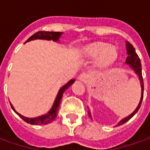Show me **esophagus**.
Returning <instances> with one entry per match:
<instances>
[{
  "instance_id": "esophagus-1",
  "label": "esophagus",
  "mask_w": 150,
  "mask_h": 150,
  "mask_svg": "<svg viewBox=\"0 0 150 150\" xmlns=\"http://www.w3.org/2000/svg\"><path fill=\"white\" fill-rule=\"evenodd\" d=\"M78 79L80 80V81L85 83V82H87V80H88V75L87 74V73H85V72H83V73H81L80 75H79Z\"/></svg>"
}]
</instances>
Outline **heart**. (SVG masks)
<instances>
[{"label": "heart", "instance_id": "heart-1", "mask_svg": "<svg viewBox=\"0 0 150 150\" xmlns=\"http://www.w3.org/2000/svg\"><path fill=\"white\" fill-rule=\"evenodd\" d=\"M83 55L91 59L100 57L99 63L103 68L107 67L117 58V50L115 47L108 46L107 44L95 42L89 44L83 50Z\"/></svg>", "mask_w": 150, "mask_h": 150}]
</instances>
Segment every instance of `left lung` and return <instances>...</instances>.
I'll return each instance as SVG.
<instances>
[{
  "label": "left lung",
  "instance_id": "obj_1",
  "mask_svg": "<svg viewBox=\"0 0 150 150\" xmlns=\"http://www.w3.org/2000/svg\"><path fill=\"white\" fill-rule=\"evenodd\" d=\"M126 50H127V54L128 57L126 59L125 63L130 67V68L132 69L133 71L135 72L137 75H138V78L140 79V83H141V87H142V96H141V100L139 102L138 106L137 107L135 111L132 113H131L129 116H126L125 118L122 119L120 121L116 126L122 125L123 124H125L127 122L128 120L132 118V116L135 115L136 113L137 112V111L139 110V108L142 105V100H143V95H144V83H143V78H142V63H141V60L139 59L137 54L136 53V50L134 49V47L132 46L131 43H129V42H126ZM88 115L91 118V112H88Z\"/></svg>",
  "mask_w": 150,
  "mask_h": 150
}]
</instances>
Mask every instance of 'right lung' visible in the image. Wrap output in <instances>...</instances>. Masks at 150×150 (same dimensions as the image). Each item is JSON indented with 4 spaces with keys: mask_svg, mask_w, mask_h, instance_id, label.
I'll use <instances>...</instances> for the list:
<instances>
[{
    "mask_svg": "<svg viewBox=\"0 0 150 150\" xmlns=\"http://www.w3.org/2000/svg\"><path fill=\"white\" fill-rule=\"evenodd\" d=\"M62 32H49V31H38L37 33H35L34 34H33L30 38H29L28 40L25 42H30V41H32V40L35 39H44V40H53L54 42H58L59 40V38L62 35ZM75 82V79H71L68 83H67L64 86H62V88H60L59 93L56 96L55 100H54V103L53 104L51 109L48 112L45 114V115H42V116H40L38 117H34V118H28V117H25V116H21V114H19L18 112H16V110L14 109L13 106L10 104L11 105L13 110L15 112L18 114V116L21 117V119L23 120L24 121H25L28 124H30V125H46V124H49V123H51L55 119L56 116H57V113H58V111H59V104H60V101H61V99L62 97V95H63V92L67 89V88L71 86V85Z\"/></svg>",
    "mask_w": 150,
    "mask_h": 150,
    "instance_id": "1",
    "label": "right lung"
}]
</instances>
